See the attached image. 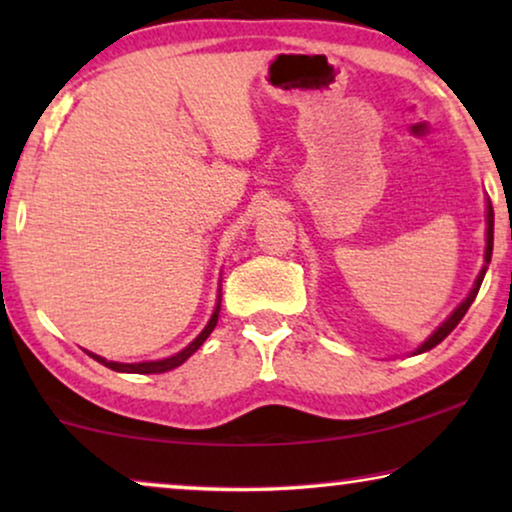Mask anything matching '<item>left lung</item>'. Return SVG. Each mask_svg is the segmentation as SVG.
Masks as SVG:
<instances>
[{"label": "left lung", "mask_w": 512, "mask_h": 512, "mask_svg": "<svg viewBox=\"0 0 512 512\" xmlns=\"http://www.w3.org/2000/svg\"><path fill=\"white\" fill-rule=\"evenodd\" d=\"M492 247H494V209H492V202H487V249H485V268L480 270V275H478V279H475V284H473V291L468 293V298L464 300V303H461L457 310H454L452 314H450V319L445 321L443 326L438 328L436 333L431 335L429 340L424 342L422 347L417 349V354H422V352H429V349H433L438 345V342H443L447 335H450L452 331H454V326L459 324L461 319H464V314L468 312V307H471V303L475 300V296H478V291H480V284H482V279H485V272H487V265H489V261H492Z\"/></svg>", "instance_id": "left-lung-1"}]
</instances>
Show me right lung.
<instances>
[{"label":"right lung","mask_w":512,"mask_h":512,"mask_svg":"<svg viewBox=\"0 0 512 512\" xmlns=\"http://www.w3.org/2000/svg\"><path fill=\"white\" fill-rule=\"evenodd\" d=\"M221 298V296H219ZM219 310H221V305H216V310H214V314H212V319H209V324L205 326V331H202L198 338H195L191 345H188L186 349H181L179 354H174V356H170V359H163V361H146V363H116V361H107V359H102V356H97V354H90L93 356L95 361H100L102 366H107V368H111V370H118V373H137V375H151V373H167V370H172V368H177V366H181V363H184L188 356H191L195 349H198L202 342H205L207 338H209V333L214 331V326H216V321H219Z\"/></svg>","instance_id":"add662e5"}]
</instances>
